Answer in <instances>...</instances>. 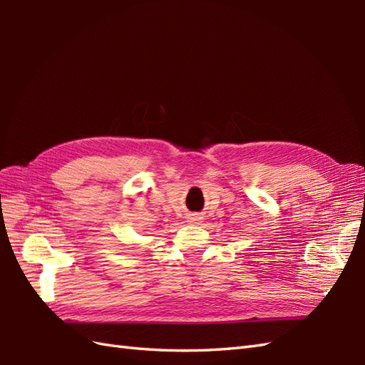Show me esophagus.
Here are the masks:
<instances>
[{"label":"esophagus","mask_w":365,"mask_h":365,"mask_svg":"<svg viewBox=\"0 0 365 365\" xmlns=\"http://www.w3.org/2000/svg\"><path fill=\"white\" fill-rule=\"evenodd\" d=\"M196 221H199V216H192V218H191V222H196Z\"/></svg>","instance_id":"1"}]
</instances>
